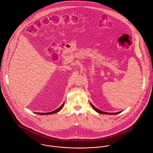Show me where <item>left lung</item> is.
Segmentation results:
<instances>
[{
    "label": "left lung",
    "instance_id": "8db88e82",
    "mask_svg": "<svg viewBox=\"0 0 153 153\" xmlns=\"http://www.w3.org/2000/svg\"><path fill=\"white\" fill-rule=\"evenodd\" d=\"M91 104V105L92 106V107L93 108V109H94L95 111H97V112H98V113H100V114H108V115H115V114H119V113H120V112H121V111H120V112H114V113H110V112H104V111H101V110H100V109H98V108H95L91 103H90Z\"/></svg>",
    "mask_w": 153,
    "mask_h": 153
}]
</instances>
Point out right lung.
Instances as JSON below:
<instances>
[{
  "mask_svg": "<svg viewBox=\"0 0 153 153\" xmlns=\"http://www.w3.org/2000/svg\"><path fill=\"white\" fill-rule=\"evenodd\" d=\"M64 103H63V104L60 107H59L58 109H55V110H54V111H52V112H46V113H40V112H37V114H39V115H49V114H55V113H56V112H59L61 109L62 108V107H63V106H64Z\"/></svg>",
  "mask_w": 153,
  "mask_h": 153,
  "instance_id": "add662e5",
  "label": "right lung"
}]
</instances>
